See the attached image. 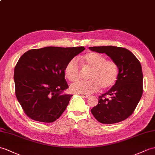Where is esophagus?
Returning <instances> with one entry per match:
<instances>
[{
  "label": "esophagus",
  "mask_w": 155,
  "mask_h": 155,
  "mask_svg": "<svg viewBox=\"0 0 155 155\" xmlns=\"http://www.w3.org/2000/svg\"><path fill=\"white\" fill-rule=\"evenodd\" d=\"M82 96L84 97V98H88L90 96L87 95V94H82Z\"/></svg>",
  "instance_id": "1"
}]
</instances>
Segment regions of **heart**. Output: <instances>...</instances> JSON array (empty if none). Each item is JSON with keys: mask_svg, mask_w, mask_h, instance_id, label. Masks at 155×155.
<instances>
[{"mask_svg": "<svg viewBox=\"0 0 155 155\" xmlns=\"http://www.w3.org/2000/svg\"><path fill=\"white\" fill-rule=\"evenodd\" d=\"M83 69H90L89 81H78L71 85V91L82 94H90L98 91L101 87L106 89L112 86L116 81L118 70L116 63L107 61L104 55L95 52L85 54L81 59ZM64 74L68 80L74 82L80 77L81 68L77 59H71L64 69Z\"/></svg>", "mask_w": 155, "mask_h": 155, "instance_id": "heart-1", "label": "heart"}]
</instances>
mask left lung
I'll return each mask as SVG.
<instances>
[{"instance_id": "left-lung-1", "label": "left lung", "mask_w": 155, "mask_h": 155, "mask_svg": "<svg viewBox=\"0 0 155 155\" xmlns=\"http://www.w3.org/2000/svg\"><path fill=\"white\" fill-rule=\"evenodd\" d=\"M92 51L106 53L118 68L116 83L99 96L91 112L99 122L116 124L134 112L143 94V76L139 61L129 50L116 46L90 47Z\"/></svg>"}]
</instances>
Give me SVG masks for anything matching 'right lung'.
<instances>
[{
  "instance_id": "obj_1",
  "label": "right lung",
  "mask_w": 155,
  "mask_h": 155,
  "mask_svg": "<svg viewBox=\"0 0 155 155\" xmlns=\"http://www.w3.org/2000/svg\"><path fill=\"white\" fill-rule=\"evenodd\" d=\"M84 47H45L29 50L19 59L14 80L17 100L25 114L37 121L51 123L58 119L69 103L64 69Z\"/></svg>"
}]
</instances>
